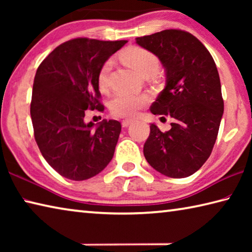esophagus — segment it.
I'll return each instance as SVG.
<instances>
[{"label": "esophagus", "instance_id": "1", "mask_svg": "<svg viewBox=\"0 0 252 252\" xmlns=\"http://www.w3.org/2000/svg\"><path fill=\"white\" fill-rule=\"evenodd\" d=\"M132 122H133V120H131V119H126V120L122 121V126H123V127L129 126Z\"/></svg>", "mask_w": 252, "mask_h": 252}]
</instances>
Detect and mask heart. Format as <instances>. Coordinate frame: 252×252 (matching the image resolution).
I'll list each match as a JSON object with an SVG mask.
<instances>
[{
	"mask_svg": "<svg viewBox=\"0 0 252 252\" xmlns=\"http://www.w3.org/2000/svg\"><path fill=\"white\" fill-rule=\"evenodd\" d=\"M121 59L132 69L139 72L141 75L155 74L159 69V60L155 54L147 49L140 46H129L120 54ZM112 66V61L106 60L101 65L97 73V84L101 90H104L108 85L109 73ZM150 97L144 93L119 92L110 101V111L117 117H135L146 106Z\"/></svg>",
	"mask_w": 252,
	"mask_h": 252,
	"instance_id": "b5f03b06",
	"label": "heart"
}]
</instances>
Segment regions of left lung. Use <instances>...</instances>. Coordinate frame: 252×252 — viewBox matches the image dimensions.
Wrapping results in <instances>:
<instances>
[{
	"instance_id": "left-lung-1",
	"label": "left lung",
	"mask_w": 252,
	"mask_h": 252,
	"mask_svg": "<svg viewBox=\"0 0 252 252\" xmlns=\"http://www.w3.org/2000/svg\"><path fill=\"white\" fill-rule=\"evenodd\" d=\"M135 43L157 55L167 76L150 111L173 119L167 132L152 123L143 155L164 176L189 177L210 157L223 114L216 63L206 46L182 30L136 37Z\"/></svg>"
}]
</instances>
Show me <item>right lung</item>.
<instances>
[{"label": "right lung", "instance_id": "1", "mask_svg": "<svg viewBox=\"0 0 252 252\" xmlns=\"http://www.w3.org/2000/svg\"><path fill=\"white\" fill-rule=\"evenodd\" d=\"M126 43L78 37L55 48L37 67L30 109L34 138L46 162L62 177L87 180L112 160L121 123L94 125L84 117L89 109L104 110L97 73Z\"/></svg>", "mask_w": 252, "mask_h": 252}]
</instances>
